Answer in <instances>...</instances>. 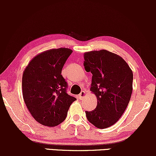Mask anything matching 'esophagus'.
Wrapping results in <instances>:
<instances>
[{
	"label": "esophagus",
	"instance_id": "obj_1",
	"mask_svg": "<svg viewBox=\"0 0 156 156\" xmlns=\"http://www.w3.org/2000/svg\"><path fill=\"white\" fill-rule=\"evenodd\" d=\"M86 97V92L84 91H81V92L79 94V98L80 100H83Z\"/></svg>",
	"mask_w": 156,
	"mask_h": 156
}]
</instances>
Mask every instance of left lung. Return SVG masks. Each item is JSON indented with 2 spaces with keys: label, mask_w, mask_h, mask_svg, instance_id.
Instances as JSON below:
<instances>
[{
  "label": "left lung",
  "mask_w": 156,
  "mask_h": 156,
  "mask_svg": "<svg viewBox=\"0 0 156 156\" xmlns=\"http://www.w3.org/2000/svg\"><path fill=\"white\" fill-rule=\"evenodd\" d=\"M84 68L92 74L90 91L98 99L95 109L86 112L98 128L115 124L128 106L133 90V73L122 57L106 50L84 53Z\"/></svg>",
  "instance_id": "8db88e82"
}]
</instances>
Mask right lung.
<instances>
[{
	"label": "right lung",
	"mask_w": 156,
	"mask_h": 156,
	"mask_svg": "<svg viewBox=\"0 0 156 156\" xmlns=\"http://www.w3.org/2000/svg\"><path fill=\"white\" fill-rule=\"evenodd\" d=\"M73 53L69 48L51 49L36 55L23 75V95L36 121L45 126L59 125L76 98L67 93L62 70Z\"/></svg>",
	"instance_id": "1"
}]
</instances>
